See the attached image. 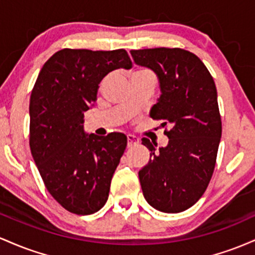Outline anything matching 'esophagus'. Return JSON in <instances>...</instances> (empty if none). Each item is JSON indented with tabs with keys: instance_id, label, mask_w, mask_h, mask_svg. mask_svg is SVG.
Returning <instances> with one entry per match:
<instances>
[{
	"instance_id": "obj_1",
	"label": "esophagus",
	"mask_w": 255,
	"mask_h": 255,
	"mask_svg": "<svg viewBox=\"0 0 255 255\" xmlns=\"http://www.w3.org/2000/svg\"><path fill=\"white\" fill-rule=\"evenodd\" d=\"M138 143V138L133 135H128V147H132V145H136Z\"/></svg>"
}]
</instances>
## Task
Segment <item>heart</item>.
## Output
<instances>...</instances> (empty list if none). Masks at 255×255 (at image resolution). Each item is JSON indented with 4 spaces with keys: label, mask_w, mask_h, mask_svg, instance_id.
Listing matches in <instances>:
<instances>
[{
    "label": "heart",
    "mask_w": 255,
    "mask_h": 255,
    "mask_svg": "<svg viewBox=\"0 0 255 255\" xmlns=\"http://www.w3.org/2000/svg\"><path fill=\"white\" fill-rule=\"evenodd\" d=\"M137 72H142V71H137Z\"/></svg>",
    "instance_id": "heart-1"
}]
</instances>
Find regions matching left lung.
<instances>
[{"label":"left lung","mask_w":255,"mask_h":255,"mask_svg":"<svg viewBox=\"0 0 255 255\" xmlns=\"http://www.w3.org/2000/svg\"><path fill=\"white\" fill-rule=\"evenodd\" d=\"M136 65L158 76L161 95L150 117L164 120L166 147L142 138L150 159L138 172L143 196L155 210L178 213L204 195L222 137L214 81L195 54L181 48L131 50Z\"/></svg>","instance_id":"obj_1"}]
</instances>
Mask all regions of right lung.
Listing matches in <instances>:
<instances>
[{
    "mask_svg": "<svg viewBox=\"0 0 255 255\" xmlns=\"http://www.w3.org/2000/svg\"><path fill=\"white\" fill-rule=\"evenodd\" d=\"M132 66L124 49L59 50L43 65L30 99V148L45 188L65 210L104 207L128 138L84 132V112L108 73Z\"/></svg>",
    "mask_w": 255,
    "mask_h": 255,
    "instance_id": "add662e5",
    "label": "right lung"
}]
</instances>
